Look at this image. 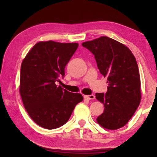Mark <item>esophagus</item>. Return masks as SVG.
Returning <instances> with one entry per match:
<instances>
[{
	"label": "esophagus",
	"mask_w": 157,
	"mask_h": 157,
	"mask_svg": "<svg viewBox=\"0 0 157 157\" xmlns=\"http://www.w3.org/2000/svg\"><path fill=\"white\" fill-rule=\"evenodd\" d=\"M84 98L85 99L87 100H94L95 99V95H84Z\"/></svg>",
	"instance_id": "1"
}]
</instances>
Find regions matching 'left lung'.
<instances>
[{"instance_id": "8db88e82", "label": "left lung", "mask_w": 157, "mask_h": 157, "mask_svg": "<svg viewBox=\"0 0 157 157\" xmlns=\"http://www.w3.org/2000/svg\"><path fill=\"white\" fill-rule=\"evenodd\" d=\"M94 55L100 73L107 78V91L95 98L105 110L97 118L103 128L116 130L124 127L136 111L141 100L139 67L131 50L108 36L83 42Z\"/></svg>"}]
</instances>
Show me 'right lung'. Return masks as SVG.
Returning <instances> with one entry per match:
<instances>
[{"label": "right lung", "mask_w": 157, "mask_h": 157, "mask_svg": "<svg viewBox=\"0 0 157 157\" xmlns=\"http://www.w3.org/2000/svg\"><path fill=\"white\" fill-rule=\"evenodd\" d=\"M78 47V43L39 41L21 63L19 92L23 105L34 123L45 129L64 124L83 100L82 94L57 84Z\"/></svg>", "instance_id": "1"}]
</instances>
